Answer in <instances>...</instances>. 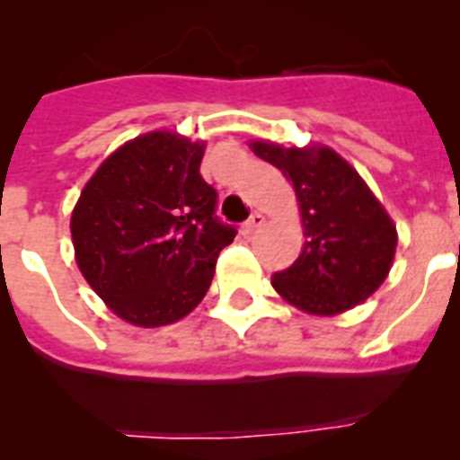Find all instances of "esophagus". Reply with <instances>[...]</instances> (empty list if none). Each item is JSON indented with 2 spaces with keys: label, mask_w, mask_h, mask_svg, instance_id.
<instances>
[{
  "label": "esophagus",
  "mask_w": 460,
  "mask_h": 460,
  "mask_svg": "<svg viewBox=\"0 0 460 460\" xmlns=\"http://www.w3.org/2000/svg\"><path fill=\"white\" fill-rule=\"evenodd\" d=\"M262 223H265V217H262V214H258V211H255V214H251V218L246 223H243L242 226V233L243 234H253L255 230H260V227H262Z\"/></svg>",
  "instance_id": "1"
}]
</instances>
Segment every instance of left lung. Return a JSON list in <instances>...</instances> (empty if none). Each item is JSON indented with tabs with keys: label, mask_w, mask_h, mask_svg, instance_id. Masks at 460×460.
I'll use <instances>...</instances> for the list:
<instances>
[{
	"label": "left lung",
	"mask_w": 460,
	"mask_h": 460,
	"mask_svg": "<svg viewBox=\"0 0 460 460\" xmlns=\"http://www.w3.org/2000/svg\"><path fill=\"white\" fill-rule=\"evenodd\" d=\"M251 149L292 181L302 209V253L271 276L274 290L313 315L367 302L387 279L398 239L359 172L329 147L286 149L255 140Z\"/></svg>",
	"instance_id": "obj_1"
}]
</instances>
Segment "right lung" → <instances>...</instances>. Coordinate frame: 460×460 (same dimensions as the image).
I'll list each match as a JSON object with an SVG mask.
<instances>
[{
	"mask_svg": "<svg viewBox=\"0 0 460 460\" xmlns=\"http://www.w3.org/2000/svg\"><path fill=\"white\" fill-rule=\"evenodd\" d=\"M205 142L154 131L105 158L71 217L75 260L126 323L164 327L189 315L237 227L217 217L200 174Z\"/></svg>",
	"mask_w": 460,
	"mask_h": 460,
	"instance_id": "1",
	"label": "right lung"
}]
</instances>
